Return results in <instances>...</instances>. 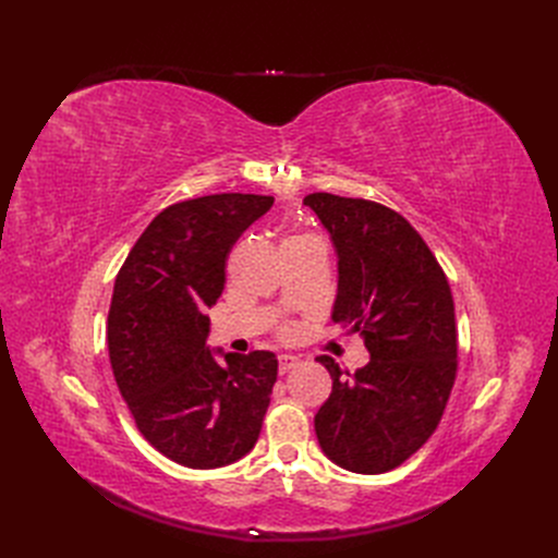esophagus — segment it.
Returning <instances> with one entry per match:
<instances>
[{"instance_id":"34e87169","label":"esophagus","mask_w":558,"mask_h":558,"mask_svg":"<svg viewBox=\"0 0 558 558\" xmlns=\"http://www.w3.org/2000/svg\"><path fill=\"white\" fill-rule=\"evenodd\" d=\"M299 364H301V360L294 357V355H280V357H278V368H280V373H289L291 368H296Z\"/></svg>"}]
</instances>
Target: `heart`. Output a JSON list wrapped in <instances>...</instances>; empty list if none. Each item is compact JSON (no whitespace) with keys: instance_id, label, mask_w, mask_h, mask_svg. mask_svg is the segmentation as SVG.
Returning <instances> with one entry per match:
<instances>
[{"instance_id":"1","label":"heart","mask_w":558,"mask_h":558,"mask_svg":"<svg viewBox=\"0 0 558 558\" xmlns=\"http://www.w3.org/2000/svg\"><path fill=\"white\" fill-rule=\"evenodd\" d=\"M307 240H316V238H312V234H289L282 244H299V242H307Z\"/></svg>"}]
</instances>
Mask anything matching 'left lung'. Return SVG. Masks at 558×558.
I'll list each match as a JSON object with an SVG mask.
<instances>
[{"label":"left lung","mask_w":558,"mask_h":558,"mask_svg":"<svg viewBox=\"0 0 558 558\" xmlns=\"http://www.w3.org/2000/svg\"><path fill=\"white\" fill-rule=\"evenodd\" d=\"M339 257L332 318L362 335L371 362L350 375L320 355L332 393L314 418L320 450L345 471L389 473L441 423L457 377L448 278L400 213L383 203L314 192L303 198Z\"/></svg>","instance_id":"8db88e82"}]
</instances>
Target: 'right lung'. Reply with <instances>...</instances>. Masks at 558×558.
Here are the masks:
<instances>
[{"label":"right lung","instance_id":"add662e5","mask_svg":"<svg viewBox=\"0 0 558 558\" xmlns=\"http://www.w3.org/2000/svg\"><path fill=\"white\" fill-rule=\"evenodd\" d=\"M274 196L210 194L165 208L117 274L108 355L129 412L167 459L208 471L253 450L271 402L278 360L269 350L228 353L205 345L226 262Z\"/></svg>","mask_w":558,"mask_h":558}]
</instances>
